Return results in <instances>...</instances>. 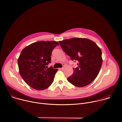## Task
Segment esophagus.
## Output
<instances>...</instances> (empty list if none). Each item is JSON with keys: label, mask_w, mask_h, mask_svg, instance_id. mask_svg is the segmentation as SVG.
Wrapping results in <instances>:
<instances>
[{"label": "esophagus", "mask_w": 122, "mask_h": 122, "mask_svg": "<svg viewBox=\"0 0 122 122\" xmlns=\"http://www.w3.org/2000/svg\"><path fill=\"white\" fill-rule=\"evenodd\" d=\"M64 69H65V68H64V67H62V68H60V69H61V71H64Z\"/></svg>", "instance_id": "obj_1"}]
</instances>
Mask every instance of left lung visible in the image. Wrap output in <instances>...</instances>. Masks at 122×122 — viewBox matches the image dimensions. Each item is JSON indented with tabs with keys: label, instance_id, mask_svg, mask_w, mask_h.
Listing matches in <instances>:
<instances>
[{
	"label": "left lung",
	"instance_id": "8db88e82",
	"mask_svg": "<svg viewBox=\"0 0 122 122\" xmlns=\"http://www.w3.org/2000/svg\"><path fill=\"white\" fill-rule=\"evenodd\" d=\"M60 45L78 66L67 81L77 87L91 83L98 75L102 64L101 49L93 41L84 38H71L59 41Z\"/></svg>",
	"mask_w": 122,
	"mask_h": 122
}]
</instances>
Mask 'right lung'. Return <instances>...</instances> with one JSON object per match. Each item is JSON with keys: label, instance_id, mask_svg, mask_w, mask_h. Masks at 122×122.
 <instances>
[{"label": "right lung", "instance_id": "add662e5", "mask_svg": "<svg viewBox=\"0 0 122 122\" xmlns=\"http://www.w3.org/2000/svg\"><path fill=\"white\" fill-rule=\"evenodd\" d=\"M59 43L54 41H40L25 48L18 59L19 73L25 81L32 88L43 90L53 82L58 71L51 63L52 51Z\"/></svg>", "mask_w": 122, "mask_h": 122}]
</instances>
